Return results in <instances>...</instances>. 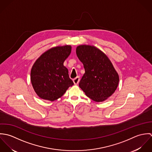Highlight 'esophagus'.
Instances as JSON below:
<instances>
[{
  "label": "esophagus",
  "mask_w": 152,
  "mask_h": 152,
  "mask_svg": "<svg viewBox=\"0 0 152 152\" xmlns=\"http://www.w3.org/2000/svg\"><path fill=\"white\" fill-rule=\"evenodd\" d=\"M73 82H74V83L75 85H77V84L79 83V82H80V77H76L75 78H74V79L73 80Z\"/></svg>",
  "instance_id": "1"
}]
</instances>
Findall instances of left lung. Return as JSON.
<instances>
[{
    "label": "left lung",
    "instance_id": "1",
    "mask_svg": "<svg viewBox=\"0 0 152 152\" xmlns=\"http://www.w3.org/2000/svg\"><path fill=\"white\" fill-rule=\"evenodd\" d=\"M76 54L85 69L79 87L93 101H105L115 92L119 82L110 60L101 50L91 45L77 46Z\"/></svg>",
    "mask_w": 152,
    "mask_h": 152
}]
</instances>
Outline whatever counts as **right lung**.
Returning <instances> with one entry per match:
<instances>
[{
  "instance_id": "1",
  "label": "right lung",
  "mask_w": 152,
  "mask_h": 152,
  "mask_svg": "<svg viewBox=\"0 0 152 152\" xmlns=\"http://www.w3.org/2000/svg\"><path fill=\"white\" fill-rule=\"evenodd\" d=\"M71 52V46L52 47L43 53L31 69L30 80L37 95L50 101L61 98L74 85L64 62Z\"/></svg>"
}]
</instances>
